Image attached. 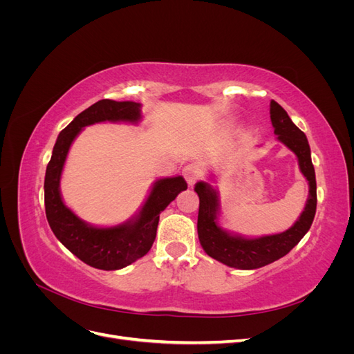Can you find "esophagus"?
<instances>
[{
	"mask_svg": "<svg viewBox=\"0 0 354 354\" xmlns=\"http://www.w3.org/2000/svg\"><path fill=\"white\" fill-rule=\"evenodd\" d=\"M183 176L189 185H194L201 176V168L196 164H189L183 168Z\"/></svg>",
	"mask_w": 354,
	"mask_h": 354,
	"instance_id": "1",
	"label": "esophagus"
}]
</instances>
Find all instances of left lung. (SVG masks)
<instances>
[{
	"label": "left lung",
	"instance_id": "obj_1",
	"mask_svg": "<svg viewBox=\"0 0 354 354\" xmlns=\"http://www.w3.org/2000/svg\"><path fill=\"white\" fill-rule=\"evenodd\" d=\"M270 120L277 140L297 155L299 169L308 181L307 203L292 227L282 233L254 239L230 234L217 223L220 209L217 192L205 181H199L195 186V192L199 196L198 236L202 248L212 259L234 269L252 270L282 259L303 239L312 226L316 214V176L307 137L291 121L282 106L274 100L270 102Z\"/></svg>",
	"mask_w": 354,
	"mask_h": 354
}]
</instances>
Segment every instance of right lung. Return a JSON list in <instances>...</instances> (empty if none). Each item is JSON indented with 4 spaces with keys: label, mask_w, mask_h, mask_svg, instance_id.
<instances>
[{
    "label": "right lung",
    "mask_w": 354,
    "mask_h": 354,
    "mask_svg": "<svg viewBox=\"0 0 354 354\" xmlns=\"http://www.w3.org/2000/svg\"><path fill=\"white\" fill-rule=\"evenodd\" d=\"M140 103L99 100L81 112L59 134L46 171V216L56 238L81 261L100 270H118L142 259L156 238L159 214L180 192L187 189L183 177L155 181L138 216L113 227H95L82 221L65 205L60 195V177L69 147L84 127L95 122H138Z\"/></svg>",
    "instance_id": "right-lung-1"
}]
</instances>
